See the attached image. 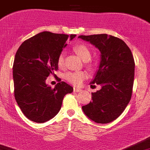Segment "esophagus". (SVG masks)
I'll return each mask as SVG.
<instances>
[{
    "label": "esophagus",
    "mask_w": 150,
    "mask_h": 150,
    "mask_svg": "<svg viewBox=\"0 0 150 150\" xmlns=\"http://www.w3.org/2000/svg\"><path fill=\"white\" fill-rule=\"evenodd\" d=\"M73 91H74V92H79V91H81V89L79 88H75H75H73Z\"/></svg>",
    "instance_id": "34e87169"
}]
</instances>
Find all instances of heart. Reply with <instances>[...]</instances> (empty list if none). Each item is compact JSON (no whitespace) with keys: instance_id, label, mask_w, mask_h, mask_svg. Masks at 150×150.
Masks as SVG:
<instances>
[{"instance_id":"1","label":"heart","mask_w":150,"mask_h":150,"mask_svg":"<svg viewBox=\"0 0 150 150\" xmlns=\"http://www.w3.org/2000/svg\"><path fill=\"white\" fill-rule=\"evenodd\" d=\"M74 50L75 53L81 57L83 62H88L91 60V53L89 48L84 44L76 45L74 47ZM65 54L62 52L59 55L57 59V64L59 67H63L64 64ZM86 78V73L83 71H77V72H69L64 75V78L69 83L74 86H79L82 83L83 81Z\"/></svg>"}]
</instances>
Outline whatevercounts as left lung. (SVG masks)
I'll use <instances>...</instances> for the list:
<instances>
[{"mask_svg": "<svg viewBox=\"0 0 150 150\" xmlns=\"http://www.w3.org/2000/svg\"><path fill=\"white\" fill-rule=\"evenodd\" d=\"M94 45L101 53L99 69L91 87L101 86L91 93V101L82 106L84 114L92 121L107 124L117 120L128 105L134 81L133 54L121 39L103 33L78 36Z\"/></svg>", "mask_w": 150, "mask_h": 150, "instance_id": "left-lung-1", "label": "left lung"}]
</instances>
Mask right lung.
<instances>
[{"instance_id":"right-lung-1","label":"right lung","mask_w":150,"mask_h":150,"mask_svg":"<svg viewBox=\"0 0 150 150\" xmlns=\"http://www.w3.org/2000/svg\"><path fill=\"white\" fill-rule=\"evenodd\" d=\"M75 34L70 35V40ZM69 35L43 31L23 42L13 64L14 94L22 112L28 120L43 123L60 110L63 98L73 88L59 80L55 88L46 79L58 70L57 59L67 46Z\"/></svg>"}]
</instances>
